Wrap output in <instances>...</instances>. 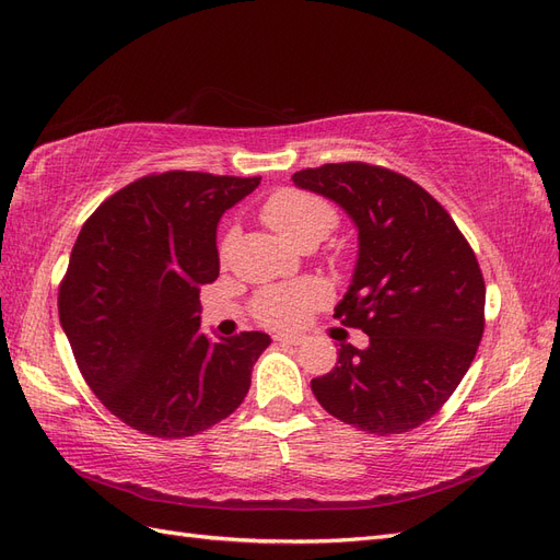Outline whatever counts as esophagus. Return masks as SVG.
Listing matches in <instances>:
<instances>
[{
	"label": "esophagus",
	"instance_id": "1",
	"mask_svg": "<svg viewBox=\"0 0 560 560\" xmlns=\"http://www.w3.org/2000/svg\"><path fill=\"white\" fill-rule=\"evenodd\" d=\"M276 341H280L284 346H301L303 341H306V336L303 334H278Z\"/></svg>",
	"mask_w": 560,
	"mask_h": 560
}]
</instances>
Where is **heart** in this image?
<instances>
[{
	"mask_svg": "<svg viewBox=\"0 0 560 560\" xmlns=\"http://www.w3.org/2000/svg\"><path fill=\"white\" fill-rule=\"evenodd\" d=\"M261 217L270 229L299 249H313L338 224L336 208L327 198L299 189L276 191L264 202ZM226 245L229 238L222 245V254ZM322 301H325V290L315 282L278 284L257 294L252 313L266 327L294 329L308 319Z\"/></svg>",
	"mask_w": 560,
	"mask_h": 560,
	"instance_id": "heart-1",
	"label": "heart"
}]
</instances>
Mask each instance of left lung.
<instances>
[{"label": "left lung", "mask_w": 560, "mask_h": 560, "mask_svg": "<svg viewBox=\"0 0 560 560\" xmlns=\"http://www.w3.org/2000/svg\"><path fill=\"white\" fill-rule=\"evenodd\" d=\"M331 198L358 226L360 257L341 325L369 348L341 343L311 387L322 409L369 434H401L448 401L483 336L486 284L477 254L442 202L383 165L327 163L292 175Z\"/></svg>", "instance_id": "obj_1"}]
</instances>
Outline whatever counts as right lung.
I'll list each match as a JSON object with an SVG mask.
<instances>
[{
    "label": "right lung",
    "instance_id": "1",
    "mask_svg": "<svg viewBox=\"0 0 560 560\" xmlns=\"http://www.w3.org/2000/svg\"><path fill=\"white\" fill-rule=\"evenodd\" d=\"M261 177L154 173L83 224L60 282V325L83 381L132 430L194 436L243 404L264 331L212 343L200 287L219 276L217 224Z\"/></svg>",
    "mask_w": 560,
    "mask_h": 560
}]
</instances>
